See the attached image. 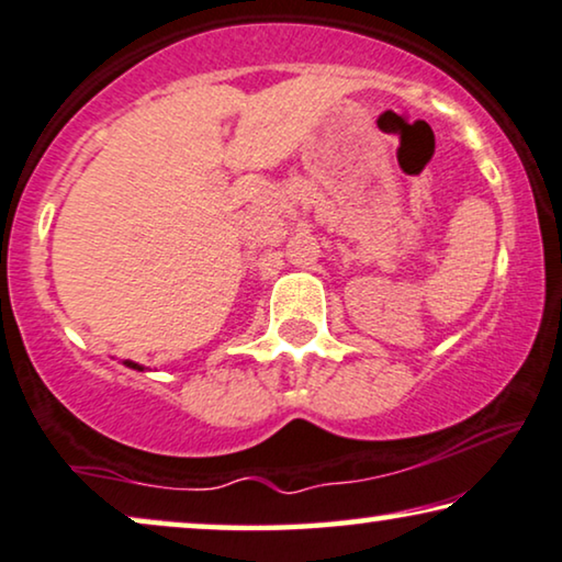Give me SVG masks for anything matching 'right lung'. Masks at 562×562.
I'll return each instance as SVG.
<instances>
[{"label": "right lung", "mask_w": 562, "mask_h": 562, "mask_svg": "<svg viewBox=\"0 0 562 562\" xmlns=\"http://www.w3.org/2000/svg\"><path fill=\"white\" fill-rule=\"evenodd\" d=\"M125 364H128V368H133V370H144V368H140V364H136V362H125Z\"/></svg>", "instance_id": "obj_1"}]
</instances>
